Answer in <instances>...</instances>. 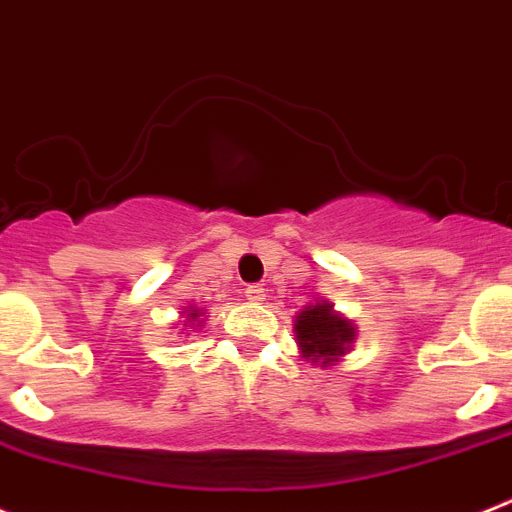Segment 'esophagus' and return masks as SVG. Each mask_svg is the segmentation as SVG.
I'll return each mask as SVG.
<instances>
[{
    "label": "esophagus",
    "instance_id": "34e87169",
    "mask_svg": "<svg viewBox=\"0 0 512 512\" xmlns=\"http://www.w3.org/2000/svg\"><path fill=\"white\" fill-rule=\"evenodd\" d=\"M244 296H247V301H262L265 299V288L260 286V283H252V286H247L244 288Z\"/></svg>",
    "mask_w": 512,
    "mask_h": 512
}]
</instances>
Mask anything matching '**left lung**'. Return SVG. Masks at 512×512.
I'll use <instances>...</instances> for the list:
<instances>
[{"mask_svg":"<svg viewBox=\"0 0 512 512\" xmlns=\"http://www.w3.org/2000/svg\"><path fill=\"white\" fill-rule=\"evenodd\" d=\"M296 337L301 353L311 361L330 363L345 355L350 342L355 340V330L350 322L332 314L330 304L306 306L296 319Z\"/></svg>","mask_w":512,"mask_h":512,"instance_id":"1","label":"left lung"}]
</instances>
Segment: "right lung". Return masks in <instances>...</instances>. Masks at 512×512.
I'll return each instance as SVG.
<instances>
[{
	"mask_svg": "<svg viewBox=\"0 0 512 512\" xmlns=\"http://www.w3.org/2000/svg\"><path fill=\"white\" fill-rule=\"evenodd\" d=\"M195 317H198V311H193V314H190V319H195Z\"/></svg>",
	"mask_w": 512,
	"mask_h": 512,
	"instance_id": "obj_1",
	"label": "right lung"
}]
</instances>
